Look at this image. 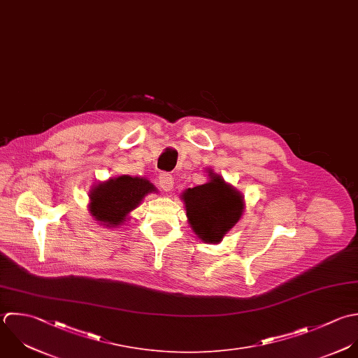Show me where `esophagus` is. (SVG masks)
Segmentation results:
<instances>
[{"label":"esophagus","instance_id":"34e87169","mask_svg":"<svg viewBox=\"0 0 358 358\" xmlns=\"http://www.w3.org/2000/svg\"><path fill=\"white\" fill-rule=\"evenodd\" d=\"M159 184H160L163 191H171L173 187H174V178L169 173H162L159 176Z\"/></svg>","mask_w":358,"mask_h":358}]
</instances>
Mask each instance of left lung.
<instances>
[{"label":"left lung","instance_id":"1","mask_svg":"<svg viewBox=\"0 0 358 358\" xmlns=\"http://www.w3.org/2000/svg\"><path fill=\"white\" fill-rule=\"evenodd\" d=\"M210 181L188 188L181 199L194 233L205 243L217 244L236 226L244 210V196L220 176L209 173Z\"/></svg>","mask_w":358,"mask_h":358}]
</instances>
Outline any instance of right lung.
<instances>
[{"mask_svg":"<svg viewBox=\"0 0 358 358\" xmlns=\"http://www.w3.org/2000/svg\"><path fill=\"white\" fill-rule=\"evenodd\" d=\"M150 192H156V187L146 178L131 176L110 178L92 188L89 210L100 224L118 227Z\"/></svg>","mask_w":358,"mask_h":358,"instance_id":"right-lung-1","label":"right lung"}]
</instances>
